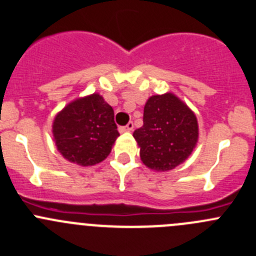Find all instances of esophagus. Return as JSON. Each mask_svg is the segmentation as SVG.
<instances>
[{"instance_id": "34e87169", "label": "esophagus", "mask_w": 256, "mask_h": 256, "mask_svg": "<svg viewBox=\"0 0 256 256\" xmlns=\"http://www.w3.org/2000/svg\"><path fill=\"white\" fill-rule=\"evenodd\" d=\"M133 126H133L132 122H130V123L126 124V126H120V128H119V132H122V133H123V132H132Z\"/></svg>"}]
</instances>
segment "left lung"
I'll list each match as a JSON object with an SVG mask.
<instances>
[{"mask_svg":"<svg viewBox=\"0 0 256 256\" xmlns=\"http://www.w3.org/2000/svg\"><path fill=\"white\" fill-rule=\"evenodd\" d=\"M133 137L146 166L164 172L191 154L198 140V124L194 112L174 94L152 96L144 106L143 126Z\"/></svg>","mask_w":256,"mask_h":256,"instance_id":"obj_1","label":"left lung"}]
</instances>
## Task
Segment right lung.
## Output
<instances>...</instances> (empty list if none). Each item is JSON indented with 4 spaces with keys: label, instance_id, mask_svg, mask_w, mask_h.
Masks as SVG:
<instances>
[{
    "label": "right lung",
    "instance_id": "1",
    "mask_svg": "<svg viewBox=\"0 0 256 256\" xmlns=\"http://www.w3.org/2000/svg\"><path fill=\"white\" fill-rule=\"evenodd\" d=\"M52 136L65 160L85 167L106 160L119 133L113 108L94 93L75 99L56 114Z\"/></svg>",
    "mask_w": 256,
    "mask_h": 256
}]
</instances>
